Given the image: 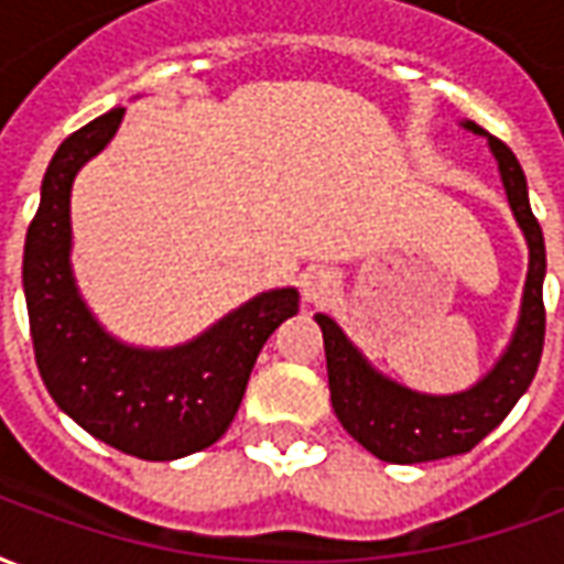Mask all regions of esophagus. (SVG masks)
<instances>
[{
  "label": "esophagus",
  "mask_w": 564,
  "mask_h": 564,
  "mask_svg": "<svg viewBox=\"0 0 564 564\" xmlns=\"http://www.w3.org/2000/svg\"><path fill=\"white\" fill-rule=\"evenodd\" d=\"M302 290H305L307 302H314V305H323V302H329L332 295L338 293V278L326 269H314L307 271L305 281H302Z\"/></svg>",
  "instance_id": "esophagus-1"
}]
</instances>
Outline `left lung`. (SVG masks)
<instances>
[{
  "label": "left lung",
  "instance_id": "left-lung-1",
  "mask_svg": "<svg viewBox=\"0 0 564 564\" xmlns=\"http://www.w3.org/2000/svg\"><path fill=\"white\" fill-rule=\"evenodd\" d=\"M465 127L484 132L471 120ZM489 148L501 169L510 208L529 241V278L522 295L520 326L508 354L501 356V362L477 387L459 395H420L404 390L366 366V359L335 326V319L317 314L323 344H326L332 408L344 429L383 462L414 465V462L459 456L477 447L510 414V408L520 402L522 392L529 390L544 354V232L534 220L525 174L513 150L496 135H489Z\"/></svg>",
  "mask_w": 564,
  "mask_h": 564
}]
</instances>
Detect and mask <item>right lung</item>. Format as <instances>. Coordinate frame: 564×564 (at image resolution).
I'll return each mask as SVG.
<instances>
[{"instance_id":"add662e5","label":"right lung","mask_w":564,"mask_h":564,"mask_svg":"<svg viewBox=\"0 0 564 564\" xmlns=\"http://www.w3.org/2000/svg\"><path fill=\"white\" fill-rule=\"evenodd\" d=\"M120 117L123 108H111L54 153L23 247V290L35 362L54 402L108 447L169 462L220 441L262 344L299 311V293L257 295L174 350H132L108 338L72 281L68 193L80 165L111 141Z\"/></svg>"}]
</instances>
